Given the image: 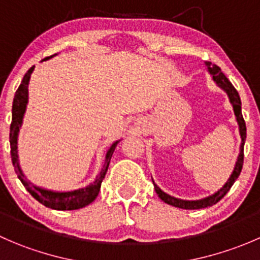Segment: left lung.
<instances>
[{
	"label": "left lung",
	"instance_id": "1",
	"mask_svg": "<svg viewBox=\"0 0 260 260\" xmlns=\"http://www.w3.org/2000/svg\"><path fill=\"white\" fill-rule=\"evenodd\" d=\"M205 67L208 68L209 74L212 77V80L216 83V85L219 88H221L225 93L228 94V98H229L230 104L233 106V109H234V114L237 117V122L238 125H239V133H240V138H242V142H240V149H239V154H238L237 162H235L234 170H233L232 175L228 179L226 182L222 185V187H220L219 190L215 191L214 193L211 195L206 196V198L200 199V200H182V199H177L175 196L169 195L165 191H162L158 186L154 183L153 181V186L154 190H156L157 195L158 198L161 199L162 201H165L169 205L175 206V208H180V209H186V210H195V209H204V208H209V206L215 205L216 203H219L222 198L228 193V191L230 190L234 182L237 181L238 177H239L240 172H242V167H243V161H244V143H245V138H246V127H245V122H244V118L242 114V101H240L239 93L237 91V89L233 86V84L230 83L229 79L224 75V73L221 72L217 65L211 64V62L205 61Z\"/></svg>",
	"mask_w": 260,
	"mask_h": 260
}]
</instances>
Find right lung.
<instances>
[{
	"label": "right lung",
	"mask_w": 260,
	"mask_h": 260,
	"mask_svg": "<svg viewBox=\"0 0 260 260\" xmlns=\"http://www.w3.org/2000/svg\"><path fill=\"white\" fill-rule=\"evenodd\" d=\"M57 54L51 55V56L46 57L44 60H49L51 57L56 56ZM34 68H30L28 72L26 73L21 81L20 86L15 93L14 103H12V122L10 125V145H11V158L12 165L15 167L18 180L22 182L26 190L43 205L46 208L54 209V210H78V209L85 208L86 205L93 203L98 196L99 191H101L102 181L106 177L107 171H108L109 162H111L113 152L117 147L118 143L122 141V138L118 141H114L111 146L108 147L106 153V159H104V165L102 167L101 172L93 182L86 185L85 187L75 188V190L69 191H54L49 190V188L41 187V186L35 185L31 182L30 180L26 177L23 174L22 169L20 166V159H18V149H17V141H18V132L21 129V125L23 122V115H25L26 108H27L28 103V83H30L31 74L34 72Z\"/></svg>",
	"instance_id": "add662e5"
}]
</instances>
